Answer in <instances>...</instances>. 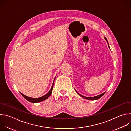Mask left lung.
I'll use <instances>...</instances> for the list:
<instances>
[{
  "label": "left lung",
  "instance_id": "8db88e82",
  "mask_svg": "<svg viewBox=\"0 0 131 131\" xmlns=\"http://www.w3.org/2000/svg\"><path fill=\"white\" fill-rule=\"evenodd\" d=\"M104 38H105V40L107 41V42H108V40H107V39L105 38V37H104ZM108 47H109L108 42ZM76 92H77V94H78L79 96H81V97H82V98H84V99H85L89 100H96L99 99H100V98H101L102 96H103L104 95V94H105L106 92H104L103 93H102V94H100V95H97V96H94V97H85V96H83V95H82L80 94L79 93H78L77 91H76Z\"/></svg>",
  "mask_w": 131,
  "mask_h": 131
}]
</instances>
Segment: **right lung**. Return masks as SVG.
Returning <instances> with one entry per match:
<instances>
[{
  "label": "right lung",
  "mask_w": 131,
  "mask_h": 131,
  "mask_svg": "<svg viewBox=\"0 0 131 131\" xmlns=\"http://www.w3.org/2000/svg\"><path fill=\"white\" fill-rule=\"evenodd\" d=\"M55 79L54 80V81H53V84H52V88L51 89H50V90L49 91V92L47 93V94L46 95H45L44 96L41 97H39V98H37V99H34V98H31V97H28L24 94H23L22 93H21V94H22V95L28 101L30 102H31V103H39V102H42L46 99H47L52 94V90H53V85H54V80H55Z\"/></svg>",
  "instance_id": "1"
}]
</instances>
